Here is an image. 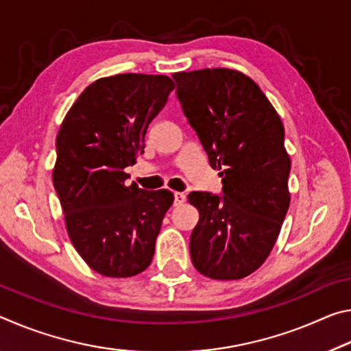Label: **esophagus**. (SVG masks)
<instances>
[{"label": "esophagus", "instance_id": "1", "mask_svg": "<svg viewBox=\"0 0 351 351\" xmlns=\"http://www.w3.org/2000/svg\"><path fill=\"white\" fill-rule=\"evenodd\" d=\"M182 203H186V193L175 192V206H181Z\"/></svg>", "mask_w": 351, "mask_h": 351}]
</instances>
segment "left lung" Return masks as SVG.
<instances>
[{"label":"left lung","mask_w":351,"mask_h":351,"mask_svg":"<svg viewBox=\"0 0 351 351\" xmlns=\"http://www.w3.org/2000/svg\"><path fill=\"white\" fill-rule=\"evenodd\" d=\"M173 79L210 165L223 170V197L189 195L199 212L190 235L192 263L213 280H239L268 258L289 207L282 119L257 83L237 69L182 71Z\"/></svg>","instance_id":"obj_1"}]
</instances>
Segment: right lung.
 <instances>
[{
  "mask_svg": "<svg viewBox=\"0 0 351 351\" xmlns=\"http://www.w3.org/2000/svg\"><path fill=\"white\" fill-rule=\"evenodd\" d=\"M167 75L117 74L85 88L57 134L52 182L71 243L105 277H133L152 263L170 190L127 186L123 169L144 150L150 122L167 104Z\"/></svg>",
  "mask_w": 351,
  "mask_h": 351,
  "instance_id": "obj_1",
  "label": "right lung"
}]
</instances>
